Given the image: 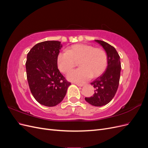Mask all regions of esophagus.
I'll return each mask as SVG.
<instances>
[{
  "instance_id": "esophagus-1",
  "label": "esophagus",
  "mask_w": 148,
  "mask_h": 148,
  "mask_svg": "<svg viewBox=\"0 0 148 148\" xmlns=\"http://www.w3.org/2000/svg\"><path fill=\"white\" fill-rule=\"evenodd\" d=\"M76 84H77L78 86H79V87H83L84 85V84H80V83H76Z\"/></svg>"
}]
</instances>
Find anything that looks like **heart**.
<instances>
[{
    "instance_id": "obj_1",
    "label": "heart",
    "mask_w": 148,
    "mask_h": 148,
    "mask_svg": "<svg viewBox=\"0 0 148 148\" xmlns=\"http://www.w3.org/2000/svg\"><path fill=\"white\" fill-rule=\"evenodd\" d=\"M79 62L80 68L71 71L67 78L71 82L83 83L103 73L107 65V56L101 48H95L86 44L71 46L66 51L58 53L57 64L59 70L66 73Z\"/></svg>"
}]
</instances>
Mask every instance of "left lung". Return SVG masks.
Returning <instances> with one entry per match:
<instances>
[{
  "instance_id": "8db88e82",
  "label": "left lung",
  "mask_w": 148,
  "mask_h": 148,
  "mask_svg": "<svg viewBox=\"0 0 148 148\" xmlns=\"http://www.w3.org/2000/svg\"><path fill=\"white\" fill-rule=\"evenodd\" d=\"M102 47L107 56L106 70L91 83L95 88L92 96L85 97L92 106L101 107L108 104L113 99L118 89L120 77V58L116 49L109 44L101 40H95Z\"/></svg>"
}]
</instances>
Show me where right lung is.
<instances>
[{
  "label": "right lung",
  "instance_id": "right-lung-1",
  "mask_svg": "<svg viewBox=\"0 0 148 148\" xmlns=\"http://www.w3.org/2000/svg\"><path fill=\"white\" fill-rule=\"evenodd\" d=\"M62 47L60 41H46L36 44L27 54L26 70L30 90L43 106L59 104L71 84L57 67V57Z\"/></svg>",
  "mask_w": 148,
  "mask_h": 148
}]
</instances>
